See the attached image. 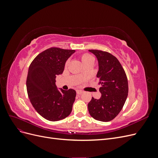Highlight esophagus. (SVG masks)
<instances>
[{
  "label": "esophagus",
  "mask_w": 158,
  "mask_h": 158,
  "mask_svg": "<svg viewBox=\"0 0 158 158\" xmlns=\"http://www.w3.org/2000/svg\"><path fill=\"white\" fill-rule=\"evenodd\" d=\"M76 93H77L78 95H80V94H83V91H82V90H76Z\"/></svg>",
  "instance_id": "esophagus-1"
}]
</instances>
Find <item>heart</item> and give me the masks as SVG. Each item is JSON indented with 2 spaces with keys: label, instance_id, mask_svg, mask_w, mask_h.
<instances>
[{
  "label": "heart",
  "instance_id": "1",
  "mask_svg": "<svg viewBox=\"0 0 158 158\" xmlns=\"http://www.w3.org/2000/svg\"><path fill=\"white\" fill-rule=\"evenodd\" d=\"M81 59H82V62H83V63L85 64V63H87L88 62H89V60H93L94 58H93V56H92V55H90L89 54L84 53V54L82 55V56H81ZM69 63V60H68L67 62H66V65H68ZM83 74H84V73L81 74V75H83Z\"/></svg>",
  "mask_w": 158,
  "mask_h": 158
}]
</instances>
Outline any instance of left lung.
Returning a JSON list of instances; mask_svg holds the SVG:
<instances>
[{"instance_id": "8db88e82", "label": "left lung", "mask_w": 158, "mask_h": 158, "mask_svg": "<svg viewBox=\"0 0 158 158\" xmlns=\"http://www.w3.org/2000/svg\"><path fill=\"white\" fill-rule=\"evenodd\" d=\"M97 57L99 70L97 80L101 85L99 99L92 97L88 111L95 120L108 122L122 110L128 96V80L125 70L115 56L106 51L89 50Z\"/></svg>"}]
</instances>
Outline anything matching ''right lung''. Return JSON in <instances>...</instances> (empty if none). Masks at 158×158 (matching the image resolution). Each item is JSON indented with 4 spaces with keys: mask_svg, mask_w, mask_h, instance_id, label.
Returning a JSON list of instances; mask_svg holds the SVG:
<instances>
[{
    "mask_svg": "<svg viewBox=\"0 0 158 158\" xmlns=\"http://www.w3.org/2000/svg\"><path fill=\"white\" fill-rule=\"evenodd\" d=\"M74 52L51 47L38 55L28 69V97L35 111L48 121L62 120L73 110L76 91L58 89L55 78L56 75L63 74L66 61Z\"/></svg>",
    "mask_w": 158,
    "mask_h": 158,
    "instance_id": "obj_1",
    "label": "right lung"
}]
</instances>
